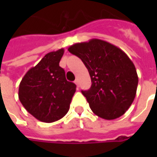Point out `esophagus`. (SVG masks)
<instances>
[{"mask_svg": "<svg viewBox=\"0 0 157 157\" xmlns=\"http://www.w3.org/2000/svg\"><path fill=\"white\" fill-rule=\"evenodd\" d=\"M74 83H75V84H76V86H78H78H79V83H78V78H77V79H76L75 81H74Z\"/></svg>", "mask_w": 157, "mask_h": 157, "instance_id": "obj_1", "label": "esophagus"}]
</instances>
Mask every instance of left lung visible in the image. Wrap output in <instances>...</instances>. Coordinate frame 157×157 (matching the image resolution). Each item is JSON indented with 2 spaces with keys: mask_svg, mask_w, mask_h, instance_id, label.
<instances>
[{
  "mask_svg": "<svg viewBox=\"0 0 157 157\" xmlns=\"http://www.w3.org/2000/svg\"><path fill=\"white\" fill-rule=\"evenodd\" d=\"M87 68L92 86L81 91L96 115L105 120L121 117L135 100L138 86L136 67L128 55L100 39L78 43L68 49Z\"/></svg>",
  "mask_w": 157,
  "mask_h": 157,
  "instance_id": "8db88e82",
  "label": "left lung"
}]
</instances>
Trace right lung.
<instances>
[{"instance_id": "obj_1", "label": "right lung", "mask_w": 157, "mask_h": 157, "mask_svg": "<svg viewBox=\"0 0 157 157\" xmlns=\"http://www.w3.org/2000/svg\"><path fill=\"white\" fill-rule=\"evenodd\" d=\"M63 49L49 52L22 78L18 96L22 105L40 121L51 123L69 111L76 85L65 78L59 66Z\"/></svg>"}]
</instances>
